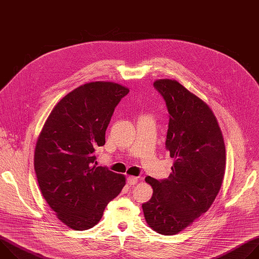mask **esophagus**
Wrapping results in <instances>:
<instances>
[{
	"label": "esophagus",
	"mask_w": 259,
	"mask_h": 259,
	"mask_svg": "<svg viewBox=\"0 0 259 259\" xmlns=\"http://www.w3.org/2000/svg\"><path fill=\"white\" fill-rule=\"evenodd\" d=\"M127 181H128V184H130V186H134V184H136L138 182V178L135 177V176H128Z\"/></svg>",
	"instance_id": "esophagus-1"
}]
</instances>
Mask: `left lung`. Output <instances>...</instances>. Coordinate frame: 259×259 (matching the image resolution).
<instances>
[{
    "mask_svg": "<svg viewBox=\"0 0 259 259\" xmlns=\"http://www.w3.org/2000/svg\"><path fill=\"white\" fill-rule=\"evenodd\" d=\"M154 86L170 115L166 149L174 163L167 179L145 178L153 197L142 204V210L151 229L172 236L192 225L214 202L225 176L226 145L206 102L175 80H157Z\"/></svg>",
    "mask_w": 259,
    "mask_h": 259,
    "instance_id": "left-lung-1",
    "label": "left lung"
}]
</instances>
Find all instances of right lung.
Instances as JSON below:
<instances>
[{
  "instance_id": "right-lung-1",
  "label": "right lung",
  "mask_w": 259,
  "mask_h": 259,
  "mask_svg": "<svg viewBox=\"0 0 259 259\" xmlns=\"http://www.w3.org/2000/svg\"><path fill=\"white\" fill-rule=\"evenodd\" d=\"M129 89L91 82L66 94L52 109L35 144L33 165L41 193L69 229L96 226L126 184L123 174L96 166L114 110Z\"/></svg>"
}]
</instances>
